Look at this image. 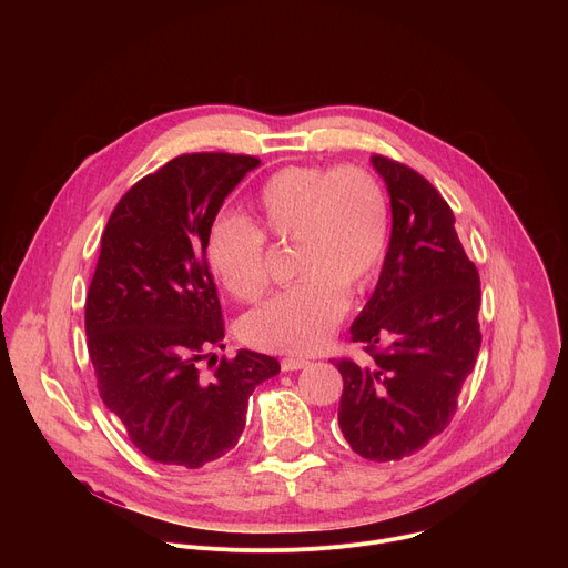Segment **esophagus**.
Wrapping results in <instances>:
<instances>
[{
    "instance_id": "1",
    "label": "esophagus",
    "mask_w": 568,
    "mask_h": 568,
    "mask_svg": "<svg viewBox=\"0 0 568 568\" xmlns=\"http://www.w3.org/2000/svg\"><path fill=\"white\" fill-rule=\"evenodd\" d=\"M310 362L305 359V357H283L281 359V368L285 371V373H290V371H298V368H305Z\"/></svg>"
}]
</instances>
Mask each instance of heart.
<instances>
[{
    "mask_svg": "<svg viewBox=\"0 0 568 568\" xmlns=\"http://www.w3.org/2000/svg\"><path fill=\"white\" fill-rule=\"evenodd\" d=\"M252 224L215 217L204 237V258L217 283L252 303L270 287L267 240L292 245V272L301 278L240 321L245 344L303 355L331 339L351 292L377 274L390 229L382 180L359 164L285 166L270 175L250 202Z\"/></svg>",
    "mask_w": 568,
    "mask_h": 568,
    "instance_id": "heart-1",
    "label": "heart"
}]
</instances>
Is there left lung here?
<instances>
[{
  "mask_svg": "<svg viewBox=\"0 0 568 568\" xmlns=\"http://www.w3.org/2000/svg\"><path fill=\"white\" fill-rule=\"evenodd\" d=\"M371 161L390 195L393 231L377 287L351 326L368 357L333 362L344 377V438L362 458L386 463L452 423L480 348V278L432 182L390 156Z\"/></svg>",
  "mask_w": 568,
  "mask_h": 568,
  "instance_id": "8db88e82",
  "label": "left lung"
}]
</instances>
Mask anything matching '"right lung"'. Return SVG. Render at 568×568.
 Masks as SVG:
<instances>
[{
	"label": "right lung",
	"mask_w": 568,
	"mask_h": 568,
	"mask_svg": "<svg viewBox=\"0 0 568 568\" xmlns=\"http://www.w3.org/2000/svg\"><path fill=\"white\" fill-rule=\"evenodd\" d=\"M252 154L191 152L139 180L114 206L85 301L97 386L148 458L197 469L237 445L247 402L281 364L224 348V321L204 237ZM211 364V362H209Z\"/></svg>",
	"instance_id": "add662e5"
}]
</instances>
